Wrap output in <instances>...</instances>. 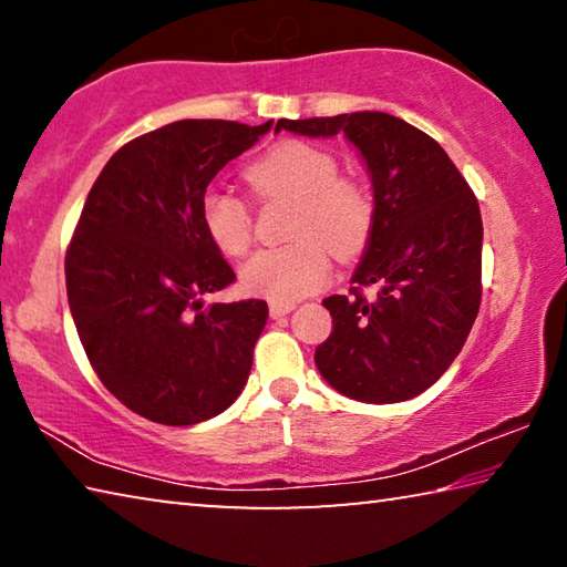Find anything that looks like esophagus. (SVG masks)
I'll list each match as a JSON object with an SVG mask.
<instances>
[{
  "mask_svg": "<svg viewBox=\"0 0 567 567\" xmlns=\"http://www.w3.org/2000/svg\"><path fill=\"white\" fill-rule=\"evenodd\" d=\"M295 302H270V315L277 320V318H285V315H290L295 310Z\"/></svg>",
  "mask_w": 567,
  "mask_h": 567,
  "instance_id": "34e87169",
  "label": "esophagus"
}]
</instances>
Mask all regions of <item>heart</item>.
Wrapping results in <instances>:
<instances>
[{
    "label": "heart",
    "instance_id": "1",
    "mask_svg": "<svg viewBox=\"0 0 567 567\" xmlns=\"http://www.w3.org/2000/svg\"><path fill=\"white\" fill-rule=\"evenodd\" d=\"M265 199H292L282 247L255 252L239 270L247 292L272 302H295L328 282L330 249L342 260L360 255L375 227V205L360 182L340 177V165L328 150L307 142H282L247 172ZM203 225L213 243L229 257L252 245V213L229 189L209 187L199 203Z\"/></svg>",
    "mask_w": 567,
    "mask_h": 567
}]
</instances>
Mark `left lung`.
Returning <instances> with one entry per match:
<instances>
[{
    "label": "left lung",
    "instance_id": "obj_1",
    "mask_svg": "<svg viewBox=\"0 0 567 567\" xmlns=\"http://www.w3.org/2000/svg\"><path fill=\"white\" fill-rule=\"evenodd\" d=\"M307 137L342 132L368 165L375 227L348 295L322 305L330 338L315 364L360 402H402L453 364L483 295V219L473 189L430 134L385 112L280 120L275 132ZM362 286H375L364 298Z\"/></svg>",
    "mask_w": 567,
    "mask_h": 567
}]
</instances>
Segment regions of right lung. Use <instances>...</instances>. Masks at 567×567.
Listing matches in <instances>:
<instances>
[{
	"instance_id": "right-lung-1",
	"label": "right lung",
	"mask_w": 567,
	"mask_h": 567,
	"mask_svg": "<svg viewBox=\"0 0 567 567\" xmlns=\"http://www.w3.org/2000/svg\"><path fill=\"white\" fill-rule=\"evenodd\" d=\"M272 122L179 120L127 142L94 182L64 275L90 364L122 405L195 425L243 392L265 300L215 302L235 282L199 215L207 185Z\"/></svg>"
}]
</instances>
